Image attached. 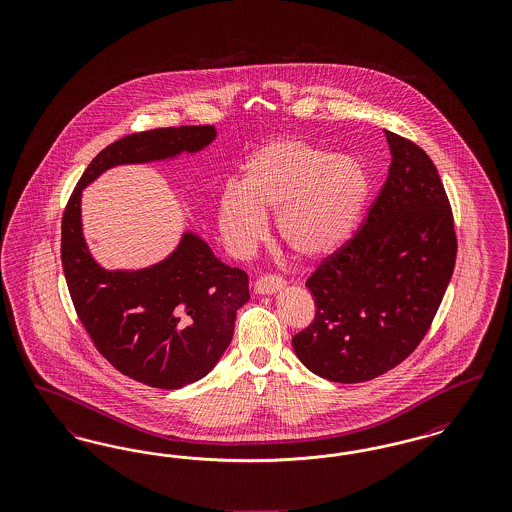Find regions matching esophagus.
Returning <instances> with one entry per match:
<instances>
[{"mask_svg":"<svg viewBox=\"0 0 512 512\" xmlns=\"http://www.w3.org/2000/svg\"><path fill=\"white\" fill-rule=\"evenodd\" d=\"M253 286H255V292L257 293H276L286 286V282L278 274H263L261 278L255 280Z\"/></svg>","mask_w":512,"mask_h":512,"instance_id":"esophagus-1","label":"esophagus"}]
</instances>
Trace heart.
I'll return each instance as SVG.
<instances>
[{
  "label": "heart",
  "instance_id": "1",
  "mask_svg": "<svg viewBox=\"0 0 512 512\" xmlns=\"http://www.w3.org/2000/svg\"><path fill=\"white\" fill-rule=\"evenodd\" d=\"M368 188L359 159L305 140H274L249 157L242 186L222 190L220 232L232 251L245 253L265 236V213L276 211L282 244L301 259H322L351 238Z\"/></svg>",
  "mask_w": 512,
  "mask_h": 512
}]
</instances>
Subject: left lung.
Listing matches in <instances>:
<instances>
[{"label":"left lung","mask_w":512,"mask_h":512,"mask_svg":"<svg viewBox=\"0 0 512 512\" xmlns=\"http://www.w3.org/2000/svg\"><path fill=\"white\" fill-rule=\"evenodd\" d=\"M386 138V184L353 238L309 276L317 311L292 340L299 361L330 382H366L403 363L455 268L453 211L434 161L403 136Z\"/></svg>","instance_id":"1"}]
</instances>
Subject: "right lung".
<instances>
[{
	"label": "right lung",
	"instance_id": "add662e5",
	"mask_svg": "<svg viewBox=\"0 0 512 512\" xmlns=\"http://www.w3.org/2000/svg\"><path fill=\"white\" fill-rule=\"evenodd\" d=\"M215 136L209 124L171 126L113 142L80 176L61 222V263L82 326L119 372L159 390L194 384L217 365L249 299L247 274L224 265L194 232L153 267L105 270L84 242L80 197L111 167L195 153Z\"/></svg>",
	"mask_w": 512,
	"mask_h": 512
}]
</instances>
